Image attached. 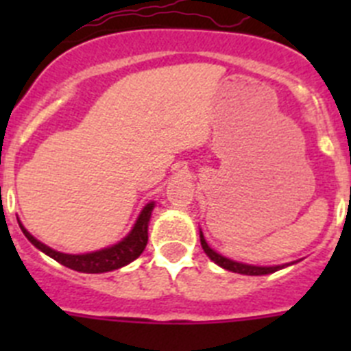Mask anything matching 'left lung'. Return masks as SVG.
Here are the masks:
<instances>
[{
    "label": "left lung",
    "mask_w": 351,
    "mask_h": 351,
    "mask_svg": "<svg viewBox=\"0 0 351 351\" xmlns=\"http://www.w3.org/2000/svg\"><path fill=\"white\" fill-rule=\"evenodd\" d=\"M200 244H202V250L206 251V255L213 260L214 263H218L219 267L226 269L230 272H237V274H246V276H263V274H272V272L280 271V269L288 267L291 263H283V265H251V263H243V262H235L232 258H226V256L219 255L218 251H214L213 247L207 244L206 237H204L202 230H200Z\"/></svg>",
    "instance_id": "obj_1"
}]
</instances>
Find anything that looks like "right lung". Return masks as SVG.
<instances>
[{
  "mask_svg": "<svg viewBox=\"0 0 351 351\" xmlns=\"http://www.w3.org/2000/svg\"><path fill=\"white\" fill-rule=\"evenodd\" d=\"M154 209V202L145 204L144 209L138 214L137 221L132 226V230L128 232L126 237H123L119 243L112 244V246L104 247V250L91 251V253H82V255H70V253H61L47 244L40 243L38 239L33 237L29 232L23 226V223L19 221V226L23 234L26 235L27 241L35 247H38L42 253L54 258L56 262H60L61 265L68 269H73L77 272H86V274H101V272H110L116 269L125 267L133 260L138 258L142 255V251L147 246V228L149 219H151V213Z\"/></svg>",
  "mask_w": 351,
  "mask_h": 351,
  "instance_id": "add662e5",
  "label": "right lung"
}]
</instances>
